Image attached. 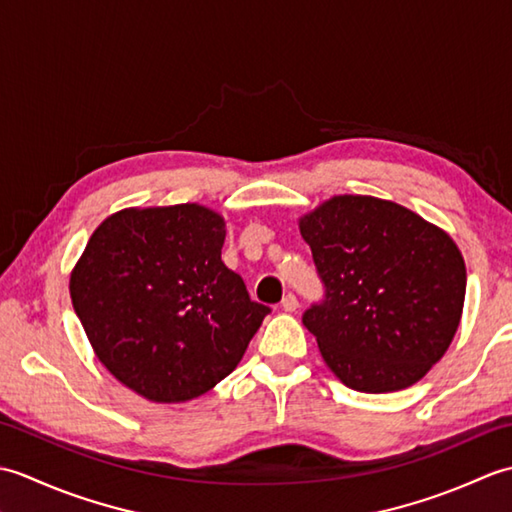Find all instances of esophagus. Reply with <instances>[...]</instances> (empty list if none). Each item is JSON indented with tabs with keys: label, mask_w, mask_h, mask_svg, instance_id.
Returning <instances> with one entry per match:
<instances>
[{
	"label": "esophagus",
	"mask_w": 512,
	"mask_h": 512,
	"mask_svg": "<svg viewBox=\"0 0 512 512\" xmlns=\"http://www.w3.org/2000/svg\"><path fill=\"white\" fill-rule=\"evenodd\" d=\"M281 308H284L286 312H297L299 308V299L292 295V292H288V295L284 297V301H281Z\"/></svg>",
	"instance_id": "1"
}]
</instances>
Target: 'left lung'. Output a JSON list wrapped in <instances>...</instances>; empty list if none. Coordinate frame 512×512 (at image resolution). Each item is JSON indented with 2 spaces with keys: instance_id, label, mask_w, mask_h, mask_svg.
I'll return each instance as SVG.
<instances>
[{
  "instance_id": "1",
  "label": "left lung",
  "mask_w": 512,
  "mask_h": 512,
  "mask_svg": "<svg viewBox=\"0 0 512 512\" xmlns=\"http://www.w3.org/2000/svg\"><path fill=\"white\" fill-rule=\"evenodd\" d=\"M325 299L303 314L325 365L365 394L411 387L449 350L466 266L447 231L391 200L334 195L299 217Z\"/></svg>"
}]
</instances>
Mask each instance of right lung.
<instances>
[{
	"mask_svg": "<svg viewBox=\"0 0 512 512\" xmlns=\"http://www.w3.org/2000/svg\"><path fill=\"white\" fill-rule=\"evenodd\" d=\"M224 237L209 206H132L105 217L72 268V306L96 358L138 396L206 394L270 312L224 266Z\"/></svg>",
	"mask_w": 512,
	"mask_h": 512,
	"instance_id": "right-lung-1",
	"label": "right lung"
}]
</instances>
